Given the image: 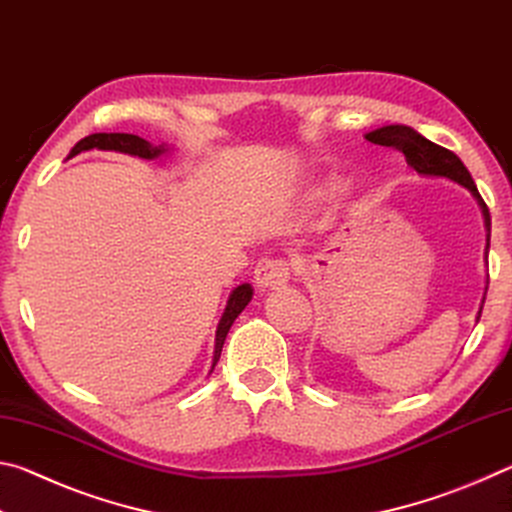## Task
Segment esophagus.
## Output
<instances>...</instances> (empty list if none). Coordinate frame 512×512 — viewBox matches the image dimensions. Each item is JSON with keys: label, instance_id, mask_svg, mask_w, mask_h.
<instances>
[{"label": "esophagus", "instance_id": "1", "mask_svg": "<svg viewBox=\"0 0 512 512\" xmlns=\"http://www.w3.org/2000/svg\"><path fill=\"white\" fill-rule=\"evenodd\" d=\"M291 266L287 259H262L255 268V284L262 291L280 289L289 282Z\"/></svg>", "mask_w": 512, "mask_h": 512}]
</instances>
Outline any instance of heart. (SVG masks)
<instances>
[{"label":"heart","instance_id":"obj_1","mask_svg":"<svg viewBox=\"0 0 512 512\" xmlns=\"http://www.w3.org/2000/svg\"><path fill=\"white\" fill-rule=\"evenodd\" d=\"M343 189V183L336 176H323L311 183L305 189V196H302V201L307 205H318V203H325L329 198H334Z\"/></svg>","mask_w":512,"mask_h":512}]
</instances>
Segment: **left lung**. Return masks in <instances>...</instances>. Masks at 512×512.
<instances>
[{"instance_id": "1", "label": "left lung", "mask_w": 512, "mask_h": 512, "mask_svg": "<svg viewBox=\"0 0 512 512\" xmlns=\"http://www.w3.org/2000/svg\"><path fill=\"white\" fill-rule=\"evenodd\" d=\"M363 137H366V140L372 142V144L395 146V149H400L404 153L406 164H409L413 171H418L420 176L452 180V183L465 187L467 192L474 196V201L479 203L481 214H483V225H485V264H488L490 212H488V205L483 203L479 189H476L474 180L470 176V171H467V167L461 162V158H458L456 153L443 149V146L433 144L431 140H427V137L415 131V128L404 126V124L381 126V128H375V131L366 133ZM485 289H488V287H485ZM483 302H485V296L481 300L479 311H476V323H479V318H481Z\"/></svg>"}]
</instances>
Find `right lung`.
Masks as SVG:
<instances>
[{
    "label": "right lung",
    "mask_w": 512,
    "mask_h": 512,
    "mask_svg": "<svg viewBox=\"0 0 512 512\" xmlns=\"http://www.w3.org/2000/svg\"><path fill=\"white\" fill-rule=\"evenodd\" d=\"M117 151V153H126V155H135V158H142V160H158L162 155L171 153L173 149L169 144H151L146 142L144 137H137V135H128V133H94L83 137V140L74 146L72 151H69L67 160L74 158V155L85 153V151ZM253 300V287H250L248 282L239 284V287L232 289L230 298H228V305L223 309V316L219 320V327H216V339H214V357H212V370L216 366V361L221 357V350H223V343H225V336H228L232 323H235L237 316L241 311L246 309L248 302ZM210 370V375H212Z\"/></svg>",
    "instance_id": "1"
}]
</instances>
